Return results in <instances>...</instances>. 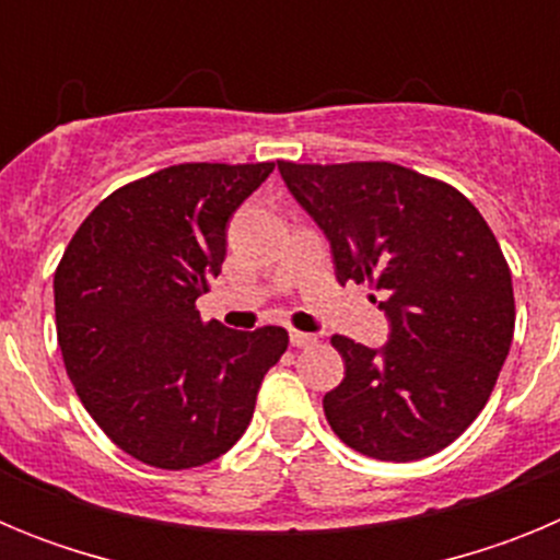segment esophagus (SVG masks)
Instances as JSON below:
<instances>
[{
	"label": "esophagus",
	"mask_w": 560,
	"mask_h": 560,
	"mask_svg": "<svg viewBox=\"0 0 560 560\" xmlns=\"http://www.w3.org/2000/svg\"><path fill=\"white\" fill-rule=\"evenodd\" d=\"M289 339H291V348H311V345H316V336L303 334V330H291Z\"/></svg>",
	"instance_id": "obj_1"
}]
</instances>
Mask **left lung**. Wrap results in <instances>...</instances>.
Masks as SVG:
<instances>
[{
	"instance_id": "left-lung-1",
	"label": "left lung",
	"mask_w": 560,
	"mask_h": 560,
	"mask_svg": "<svg viewBox=\"0 0 560 560\" xmlns=\"http://www.w3.org/2000/svg\"><path fill=\"white\" fill-rule=\"evenodd\" d=\"M325 232L336 280L373 283L384 348L330 345L345 378L323 398L330 429L359 454L412 463L471 427L493 393L516 325L511 269L491 226L452 185L393 162H277Z\"/></svg>"
}]
</instances>
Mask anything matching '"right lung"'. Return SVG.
Here are the masks:
<instances>
[{"mask_svg":"<svg viewBox=\"0 0 560 560\" xmlns=\"http://www.w3.org/2000/svg\"><path fill=\"white\" fill-rule=\"evenodd\" d=\"M275 162H185L114 190L56 269V328L69 381L114 446L182 471L230 452L260 381L289 348L277 325L201 323L196 300L226 257L232 212Z\"/></svg>","mask_w":560,"mask_h":560,"instance_id":"obj_1","label":"right lung"}]
</instances>
